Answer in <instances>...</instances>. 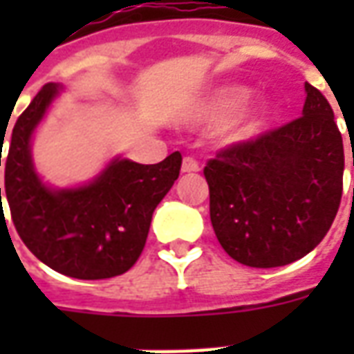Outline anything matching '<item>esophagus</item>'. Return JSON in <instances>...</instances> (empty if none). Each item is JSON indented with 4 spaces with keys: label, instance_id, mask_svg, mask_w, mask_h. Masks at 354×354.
<instances>
[{
    "label": "esophagus",
    "instance_id": "obj_1",
    "mask_svg": "<svg viewBox=\"0 0 354 354\" xmlns=\"http://www.w3.org/2000/svg\"><path fill=\"white\" fill-rule=\"evenodd\" d=\"M199 170V162L195 161L193 157H184L182 161V172H197Z\"/></svg>",
    "mask_w": 354,
    "mask_h": 354
}]
</instances>
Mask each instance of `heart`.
Segmentation results:
<instances>
[{
	"label": "heart",
	"mask_w": 354,
	"mask_h": 354,
	"mask_svg": "<svg viewBox=\"0 0 354 354\" xmlns=\"http://www.w3.org/2000/svg\"><path fill=\"white\" fill-rule=\"evenodd\" d=\"M246 91L239 85H225L218 87L205 94L185 115V123L197 124V127H208V124L224 121L218 129V138L225 146H235L250 140L260 131L267 117V104L263 100L248 102L245 106L237 108V104L245 98ZM234 112L233 114L230 111Z\"/></svg>",
	"instance_id": "1"
}]
</instances>
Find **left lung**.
<instances>
[{
	"label": "left lung",
	"mask_w": 354,
	"mask_h": 354,
	"mask_svg": "<svg viewBox=\"0 0 354 354\" xmlns=\"http://www.w3.org/2000/svg\"><path fill=\"white\" fill-rule=\"evenodd\" d=\"M301 117L210 159V222L248 267H281L324 239L343 192V140L319 88L305 83ZM354 167V155H353Z\"/></svg>",
	"instance_id": "left-lung-1"
}]
</instances>
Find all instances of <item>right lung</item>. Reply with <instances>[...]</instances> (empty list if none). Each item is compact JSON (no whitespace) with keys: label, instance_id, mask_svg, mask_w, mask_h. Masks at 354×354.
Segmentation results:
<instances>
[{"label":"right lung","instance_id":"add662e5","mask_svg":"<svg viewBox=\"0 0 354 354\" xmlns=\"http://www.w3.org/2000/svg\"><path fill=\"white\" fill-rule=\"evenodd\" d=\"M60 91L47 83L12 129L5 162L12 223L30 252L58 273L83 281L117 277L144 250L153 210L176 182L182 155L174 151L157 165L115 157L87 184L50 187L35 170L32 138Z\"/></svg>","mask_w":354,"mask_h":354}]
</instances>
